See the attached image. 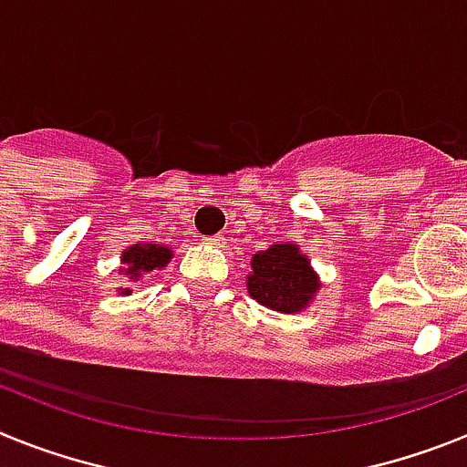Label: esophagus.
<instances>
[{
  "label": "esophagus",
  "instance_id": "esophagus-1",
  "mask_svg": "<svg viewBox=\"0 0 467 467\" xmlns=\"http://www.w3.org/2000/svg\"><path fill=\"white\" fill-rule=\"evenodd\" d=\"M205 243H208V245H213V247H222V245H224V236H220V234H217V236L205 238Z\"/></svg>",
  "mask_w": 467,
  "mask_h": 467
}]
</instances>
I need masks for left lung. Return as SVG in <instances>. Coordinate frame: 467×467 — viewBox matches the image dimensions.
Masks as SVG:
<instances>
[{"mask_svg": "<svg viewBox=\"0 0 467 467\" xmlns=\"http://www.w3.org/2000/svg\"><path fill=\"white\" fill-rule=\"evenodd\" d=\"M253 271L247 274V295L257 304L278 313L306 311L316 299L323 280L311 266L308 254L296 243H274L253 254Z\"/></svg>", "mask_w": 467, "mask_h": 467, "instance_id": "obj_1", "label": "left lung"}]
</instances>
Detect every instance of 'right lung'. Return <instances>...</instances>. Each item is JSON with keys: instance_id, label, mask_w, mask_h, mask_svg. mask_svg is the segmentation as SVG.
<instances>
[{"instance_id": "obj_1", "label": "right lung", "mask_w": 467, "mask_h": 467, "mask_svg": "<svg viewBox=\"0 0 467 467\" xmlns=\"http://www.w3.org/2000/svg\"><path fill=\"white\" fill-rule=\"evenodd\" d=\"M172 259V250L168 245H161V243H135V245L126 247L121 253V274L126 287H117L119 295H133V287L130 285L144 283L147 274H154V271L166 269Z\"/></svg>"}]
</instances>
